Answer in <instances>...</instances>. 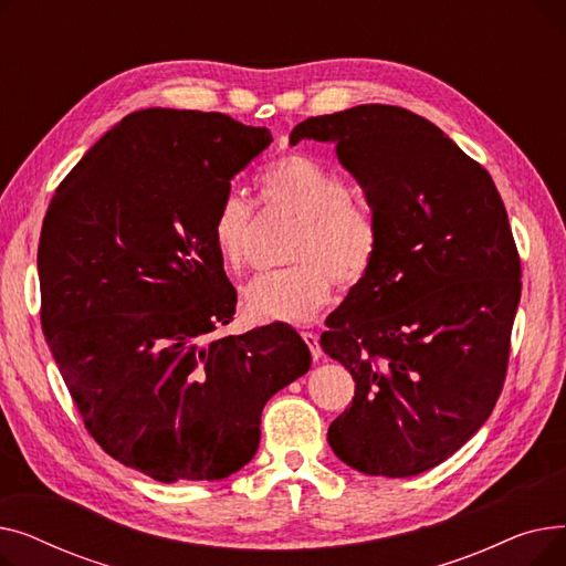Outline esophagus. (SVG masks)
<instances>
[{
    "label": "esophagus",
    "instance_id": "esophagus-1",
    "mask_svg": "<svg viewBox=\"0 0 566 566\" xmlns=\"http://www.w3.org/2000/svg\"><path fill=\"white\" fill-rule=\"evenodd\" d=\"M303 339H305V344L310 346V350H312V358L314 360H318L321 358V344H318V335L316 333H303Z\"/></svg>",
    "mask_w": 566,
    "mask_h": 566
}]
</instances>
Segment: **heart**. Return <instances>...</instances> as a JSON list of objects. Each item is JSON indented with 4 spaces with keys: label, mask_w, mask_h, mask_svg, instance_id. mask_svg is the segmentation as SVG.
Masks as SVG:
<instances>
[{
    "label": "heart",
    "mask_w": 566,
    "mask_h": 566,
    "mask_svg": "<svg viewBox=\"0 0 566 566\" xmlns=\"http://www.w3.org/2000/svg\"><path fill=\"white\" fill-rule=\"evenodd\" d=\"M268 206L301 220L293 233L284 271L254 280L243 295L256 321L307 323L342 286L360 284L378 252L380 231L367 206L350 199L346 178L316 158L293 154L261 174ZM254 208L238 192H227L213 213L211 238L222 263L233 273L250 265Z\"/></svg>",
    "instance_id": "obj_1"
}]
</instances>
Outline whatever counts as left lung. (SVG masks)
<instances>
[{"label": "left lung", "instance_id": "left-lung-1", "mask_svg": "<svg viewBox=\"0 0 566 566\" xmlns=\"http://www.w3.org/2000/svg\"><path fill=\"white\" fill-rule=\"evenodd\" d=\"M335 142L380 241L321 335L355 380L328 429L333 452L380 478L450 459L495 408L521 301V259L491 174L424 116L358 105L291 133Z\"/></svg>", "mask_w": 566, "mask_h": 566}]
</instances>
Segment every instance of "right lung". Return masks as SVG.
I'll return each mask as SVG.
<instances>
[{"label": "right lung", "instance_id": "right-lung-1", "mask_svg": "<svg viewBox=\"0 0 566 566\" xmlns=\"http://www.w3.org/2000/svg\"><path fill=\"white\" fill-rule=\"evenodd\" d=\"M273 142L220 112L148 107L103 135L41 229V325L92 438L158 482H216L259 450L261 410L307 374L291 325L235 314L211 238L233 174Z\"/></svg>", "mask_w": 566, "mask_h": 566}]
</instances>
